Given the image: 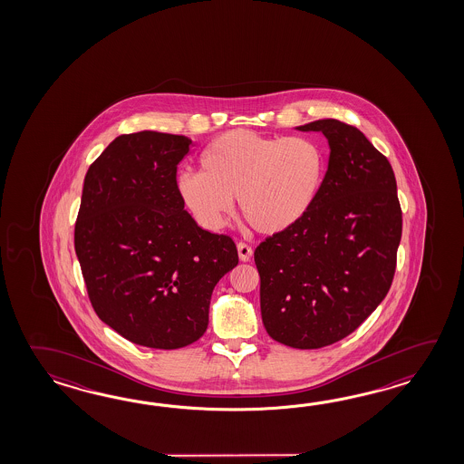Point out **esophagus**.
Masks as SVG:
<instances>
[{"mask_svg": "<svg viewBox=\"0 0 464 464\" xmlns=\"http://www.w3.org/2000/svg\"><path fill=\"white\" fill-rule=\"evenodd\" d=\"M237 252H238V258L242 260V262H248L252 256H254V250H252V246H246V242H238L237 244Z\"/></svg>", "mask_w": 464, "mask_h": 464, "instance_id": "esophagus-1", "label": "esophagus"}]
</instances>
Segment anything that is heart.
Masks as SVG:
<instances>
[{"instance_id":"b5f03b06","label":"heart","mask_w":464,"mask_h":464,"mask_svg":"<svg viewBox=\"0 0 464 464\" xmlns=\"http://www.w3.org/2000/svg\"><path fill=\"white\" fill-rule=\"evenodd\" d=\"M325 168V152L312 139L270 138L236 129L204 149L202 172H182L178 188L202 227H222L237 198L250 227L280 234L314 208Z\"/></svg>"}]
</instances>
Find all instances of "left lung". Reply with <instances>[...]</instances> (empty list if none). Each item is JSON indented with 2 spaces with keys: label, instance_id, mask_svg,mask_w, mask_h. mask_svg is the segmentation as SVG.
Listing matches in <instances>:
<instances>
[{
  "label": "left lung",
  "instance_id": "8db88e82",
  "mask_svg": "<svg viewBox=\"0 0 464 464\" xmlns=\"http://www.w3.org/2000/svg\"><path fill=\"white\" fill-rule=\"evenodd\" d=\"M298 130L330 146L314 208L256 246L260 310L278 343L312 350L355 332L385 298L401 240V208L388 159L362 130L320 119Z\"/></svg>",
  "mask_w": 464,
  "mask_h": 464
}]
</instances>
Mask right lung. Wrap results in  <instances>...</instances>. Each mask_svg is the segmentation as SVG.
Returning a JSON list of instances; mask_svg holds the SVG:
<instances>
[{"instance_id":"obj_1","label":"right lung","mask_w":464,"mask_h":464,"mask_svg":"<svg viewBox=\"0 0 464 464\" xmlns=\"http://www.w3.org/2000/svg\"><path fill=\"white\" fill-rule=\"evenodd\" d=\"M192 140L122 134L88 169L74 248L99 318L138 345L176 350L208 325L218 280L238 264L234 240L184 208L178 164Z\"/></svg>"}]
</instances>
